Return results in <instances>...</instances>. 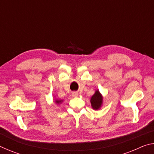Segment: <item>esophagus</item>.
<instances>
[{
	"mask_svg": "<svg viewBox=\"0 0 154 154\" xmlns=\"http://www.w3.org/2000/svg\"><path fill=\"white\" fill-rule=\"evenodd\" d=\"M72 96H73V97H77L78 96V93L76 92H73L72 93Z\"/></svg>",
	"mask_w": 154,
	"mask_h": 154,
	"instance_id": "34e87169",
	"label": "esophagus"
}]
</instances>
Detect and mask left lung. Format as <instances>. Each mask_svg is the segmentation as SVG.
<instances>
[{
    "label": "left lung",
    "instance_id": "left-lung-1",
    "mask_svg": "<svg viewBox=\"0 0 154 154\" xmlns=\"http://www.w3.org/2000/svg\"><path fill=\"white\" fill-rule=\"evenodd\" d=\"M90 103L94 110H98L101 108L103 103V96L98 90H96L90 98Z\"/></svg>",
    "mask_w": 154,
    "mask_h": 154
}]
</instances>
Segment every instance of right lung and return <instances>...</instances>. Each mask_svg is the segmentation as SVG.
Masks as SVG:
<instances>
[{
  "label": "right lung",
  "instance_id": "1",
  "mask_svg": "<svg viewBox=\"0 0 154 154\" xmlns=\"http://www.w3.org/2000/svg\"><path fill=\"white\" fill-rule=\"evenodd\" d=\"M54 102H55L56 104H58V105H59V104H61L62 102H63V100H62V99H58V98H55L54 99Z\"/></svg>",
  "mask_w": 154,
  "mask_h": 154
}]
</instances>
